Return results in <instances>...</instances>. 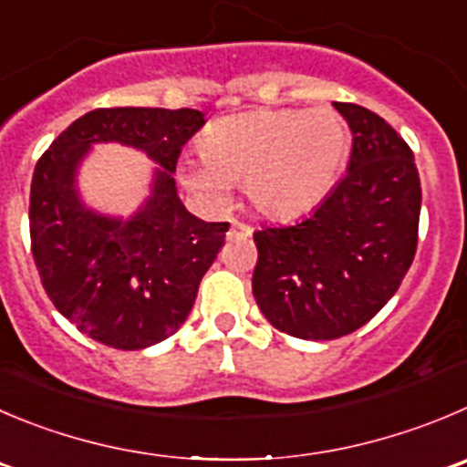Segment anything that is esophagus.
<instances>
[{"instance_id": "obj_1", "label": "esophagus", "mask_w": 467, "mask_h": 467, "mask_svg": "<svg viewBox=\"0 0 467 467\" xmlns=\"http://www.w3.org/2000/svg\"><path fill=\"white\" fill-rule=\"evenodd\" d=\"M252 231L254 229H252L250 224H243V222H231V229L226 236H229L231 241H234V238H250Z\"/></svg>"}]
</instances>
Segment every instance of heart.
<instances>
[{"label":"heart","instance_id":"1","mask_svg":"<svg viewBox=\"0 0 467 467\" xmlns=\"http://www.w3.org/2000/svg\"><path fill=\"white\" fill-rule=\"evenodd\" d=\"M348 150V126L332 109H250L202 132V160L181 164V181L213 206H224L229 185L243 183L256 213L288 222L321 206Z\"/></svg>","mask_w":467,"mask_h":467}]
</instances>
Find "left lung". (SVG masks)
<instances>
[{
  "label": "left lung",
  "instance_id": "1",
  "mask_svg": "<svg viewBox=\"0 0 467 467\" xmlns=\"http://www.w3.org/2000/svg\"><path fill=\"white\" fill-rule=\"evenodd\" d=\"M335 109L353 135L346 176L309 217L254 234L256 305L297 339H339L371 321L417 250L421 188L412 150L367 108Z\"/></svg>",
  "mask_w": 467,
  "mask_h": 467
}]
</instances>
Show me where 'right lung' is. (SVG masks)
<instances>
[{
    "label": "right lung",
    "mask_w": 467,
    "mask_h": 467,
    "mask_svg": "<svg viewBox=\"0 0 467 467\" xmlns=\"http://www.w3.org/2000/svg\"><path fill=\"white\" fill-rule=\"evenodd\" d=\"M202 126L199 109H93L36 162L29 231L43 288L79 332L100 344L141 350L174 335L224 245L229 224L192 215L174 181L181 149ZM96 143L130 145L159 164L132 216H108L81 199L78 167Z\"/></svg>",
    "instance_id": "obj_1"
}]
</instances>
